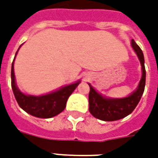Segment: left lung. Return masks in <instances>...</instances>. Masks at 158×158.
<instances>
[{
	"instance_id": "obj_1",
	"label": "left lung",
	"mask_w": 158,
	"mask_h": 158,
	"mask_svg": "<svg viewBox=\"0 0 158 158\" xmlns=\"http://www.w3.org/2000/svg\"><path fill=\"white\" fill-rule=\"evenodd\" d=\"M131 45L136 52L137 56L140 60L143 70V76L136 90L131 95L122 98H107L98 93L89 83V112L95 118L104 120V121H114L123 118L129 115L135 110L138 105L145 88L146 81V70L144 66V56L141 48L135 42L131 40Z\"/></svg>"
}]
</instances>
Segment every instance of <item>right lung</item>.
Here are the masks:
<instances>
[{
	"instance_id": "right-lung-1",
	"label": "right lung",
	"mask_w": 158,
	"mask_h": 158,
	"mask_svg": "<svg viewBox=\"0 0 158 158\" xmlns=\"http://www.w3.org/2000/svg\"><path fill=\"white\" fill-rule=\"evenodd\" d=\"M14 60L11 67V87L15 95V99L22 109L34 117L41 118H52L62 112L66 107L68 98L73 93V91L76 89L81 81H78L69 85H66L49 94L42 96L23 94L15 84Z\"/></svg>"
}]
</instances>
